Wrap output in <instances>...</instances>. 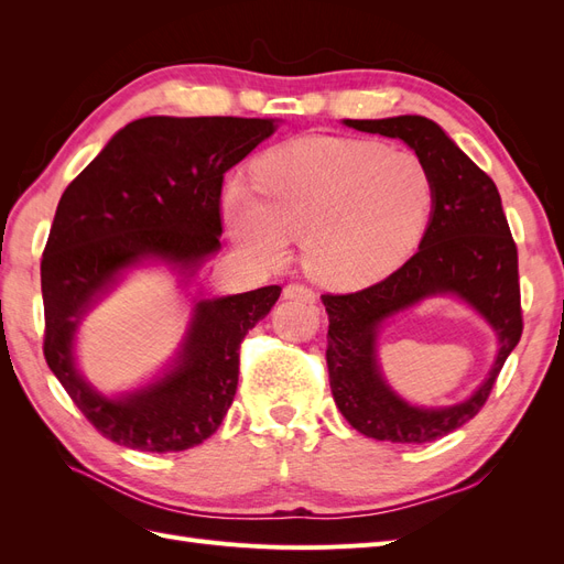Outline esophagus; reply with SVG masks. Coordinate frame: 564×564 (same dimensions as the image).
<instances>
[{"label": "esophagus", "instance_id": "34e87169", "mask_svg": "<svg viewBox=\"0 0 564 564\" xmlns=\"http://www.w3.org/2000/svg\"><path fill=\"white\" fill-rule=\"evenodd\" d=\"M282 296L286 301H303V303H315L317 301V294L313 292V289L303 286V284H286Z\"/></svg>", "mask_w": 564, "mask_h": 564}]
</instances>
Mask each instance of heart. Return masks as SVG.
Returning <instances> with one entry per match:
<instances>
[{"mask_svg": "<svg viewBox=\"0 0 564 564\" xmlns=\"http://www.w3.org/2000/svg\"><path fill=\"white\" fill-rule=\"evenodd\" d=\"M253 183L232 178L224 191L235 240L275 263L289 237L303 235V268L338 289L395 270L419 245L435 204L433 176L416 152L338 135H301L268 150Z\"/></svg>", "mask_w": 564, "mask_h": 564, "instance_id": "b5f03b06", "label": "heart"}]
</instances>
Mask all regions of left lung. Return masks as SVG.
Here are the masks:
<instances>
[{"label": "left lung", "instance_id": "obj_1", "mask_svg": "<svg viewBox=\"0 0 564 564\" xmlns=\"http://www.w3.org/2000/svg\"><path fill=\"white\" fill-rule=\"evenodd\" d=\"M357 131L400 139L429 166L435 204L419 251L386 280L355 294H324L329 315L327 367L338 412L367 437L423 445L470 421L497 383L506 357L522 336L518 247L494 181L433 119L400 115L344 119ZM456 295L480 312L500 336L486 381L464 403L416 408L382 379L376 340L382 322L423 297Z\"/></svg>", "mask_w": 564, "mask_h": 564}]
</instances>
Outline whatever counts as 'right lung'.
Segmentation results:
<instances>
[{"label":"right lung","instance_id":"right-lung-1","mask_svg":"<svg viewBox=\"0 0 564 564\" xmlns=\"http://www.w3.org/2000/svg\"><path fill=\"white\" fill-rule=\"evenodd\" d=\"M275 129L278 119L256 117H143L65 187L42 256L44 357L79 412L117 445L164 454L214 435L235 398L240 344L282 286L195 299L172 367L117 398L77 369L84 315L143 263H166L191 280L220 249L224 174Z\"/></svg>","mask_w":564,"mask_h":564}]
</instances>
